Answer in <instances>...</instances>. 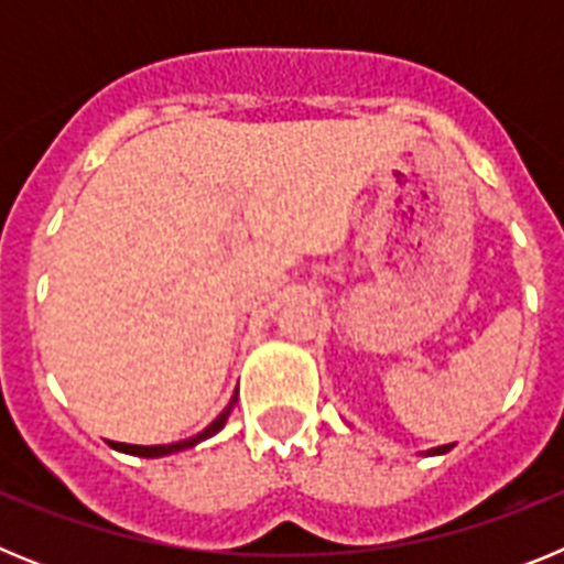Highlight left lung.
I'll return each mask as SVG.
<instances>
[{"label": "left lung", "instance_id": "8db88e82", "mask_svg": "<svg viewBox=\"0 0 564 564\" xmlns=\"http://www.w3.org/2000/svg\"><path fill=\"white\" fill-rule=\"evenodd\" d=\"M455 449V443H443V446H435V449H430V452H421V455H446V452H452Z\"/></svg>", "mask_w": 564, "mask_h": 564}]
</instances>
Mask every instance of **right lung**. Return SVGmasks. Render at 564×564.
I'll return each instance as SVG.
<instances>
[{"label": "right lung", "instance_id": "1", "mask_svg": "<svg viewBox=\"0 0 564 564\" xmlns=\"http://www.w3.org/2000/svg\"><path fill=\"white\" fill-rule=\"evenodd\" d=\"M234 403H237V392H234V398L228 401L226 410L220 412V415L214 417L212 423H208L206 430L197 432V435L186 437V441H177V443H161V446H134V443H112V449L118 452H127V455H138V457H166V455H174V452H183V449H192V446H197V443L208 441V437H214L217 432L223 430L228 423V415H231L234 410Z\"/></svg>", "mask_w": 564, "mask_h": 564}]
</instances>
